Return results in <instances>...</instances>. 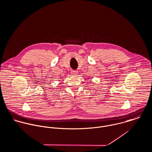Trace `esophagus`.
<instances>
[{
    "label": "esophagus",
    "mask_w": 152,
    "mask_h": 152,
    "mask_svg": "<svg viewBox=\"0 0 152 152\" xmlns=\"http://www.w3.org/2000/svg\"><path fill=\"white\" fill-rule=\"evenodd\" d=\"M71 73H72V75H73V76H76L77 75L78 72H77V71H76V70H72Z\"/></svg>",
    "instance_id": "obj_1"
}]
</instances>
